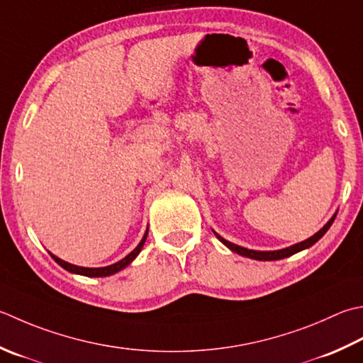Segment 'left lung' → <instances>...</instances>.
I'll list each match as a JSON object with an SVG mask.
<instances>
[{
	"mask_svg": "<svg viewBox=\"0 0 363 363\" xmlns=\"http://www.w3.org/2000/svg\"><path fill=\"white\" fill-rule=\"evenodd\" d=\"M335 217H337V214H333V217L329 220V222L325 223V225L323 226V228L319 230L316 234H313V236H311V238H308V239L302 240V242H299V244H294V245H291V247L281 248V250H274V252H258V250H248V248H245V247L236 245V244L230 242V240L223 239L222 236H218L217 233H216V236H217V239L220 240V242L225 244V245L228 247L230 250H231V252H234V253H238V255H242V257L252 258V259H258V261H275V259H283V258H288V257H291V255H294V253L301 252V250H305V248H308V247H311V245H313V244H316L318 240L321 239L325 233H328V230L330 228V225L333 223V220H335Z\"/></svg>",
	"mask_w": 363,
	"mask_h": 363,
	"instance_id": "1",
	"label": "left lung"
}]
</instances>
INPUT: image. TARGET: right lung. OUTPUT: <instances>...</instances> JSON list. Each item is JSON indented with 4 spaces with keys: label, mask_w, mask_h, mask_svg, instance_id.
I'll list each match as a JSON object with an SVG mask.
<instances>
[{
    "label": "right lung",
    "mask_w": 363,
    "mask_h": 363,
    "mask_svg": "<svg viewBox=\"0 0 363 363\" xmlns=\"http://www.w3.org/2000/svg\"><path fill=\"white\" fill-rule=\"evenodd\" d=\"M146 238H147V230H146V233H145L143 239L140 240V244H138L137 247H135L133 250H132L129 255H127L125 258H123L121 261L115 262V264L105 266V267H82V266H75V264H70V262L62 261V259H60L58 257H55L53 253H50V257H52L56 262H58V264H60L62 269H66V271L72 272V274L84 275V277H108V275H113V274H116V272H119V271H123L124 267L129 266L130 262L138 257V253L141 252V248H143V245H145V242H146Z\"/></svg>",
    "instance_id": "add662e5"
}]
</instances>
